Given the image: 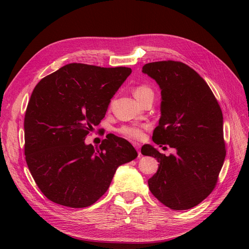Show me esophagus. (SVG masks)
I'll return each mask as SVG.
<instances>
[{"mask_svg":"<svg viewBox=\"0 0 249 249\" xmlns=\"http://www.w3.org/2000/svg\"><path fill=\"white\" fill-rule=\"evenodd\" d=\"M133 146H134L135 149L138 151V156L140 158V155H141V153H140V151H139V149H140V144H139V143L134 142V143H133Z\"/></svg>","mask_w":249,"mask_h":249,"instance_id":"34e87169","label":"esophagus"}]
</instances>
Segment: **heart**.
<instances>
[{"instance_id": "1", "label": "heart", "mask_w": 249, "mask_h": 249, "mask_svg": "<svg viewBox=\"0 0 249 249\" xmlns=\"http://www.w3.org/2000/svg\"><path fill=\"white\" fill-rule=\"evenodd\" d=\"M133 95L141 103V101L146 97L153 96V90L146 85H140L134 89ZM118 132L126 138L140 140L144 136V127L136 125H125L118 129Z\"/></svg>"}]
</instances>
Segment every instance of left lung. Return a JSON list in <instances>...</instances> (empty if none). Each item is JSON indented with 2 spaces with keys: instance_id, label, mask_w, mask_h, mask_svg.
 Returning <instances> with one entry per match:
<instances>
[{
  "instance_id": "1",
  "label": "left lung",
  "mask_w": 249,
  "mask_h": 249,
  "mask_svg": "<svg viewBox=\"0 0 249 249\" xmlns=\"http://www.w3.org/2000/svg\"><path fill=\"white\" fill-rule=\"evenodd\" d=\"M142 72L161 89V116L152 140L177 150L166 156L149 144L142 146L143 155L160 162L148 187L172 210H188L205 200L217 184L226 155L223 115L210 87L189 65L155 61L143 65Z\"/></svg>"
}]
</instances>
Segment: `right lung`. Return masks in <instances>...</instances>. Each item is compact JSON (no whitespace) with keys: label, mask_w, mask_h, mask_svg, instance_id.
Segmentation results:
<instances>
[{"label":"right lung","mask_w":249,"mask_h":249,"mask_svg":"<svg viewBox=\"0 0 249 249\" xmlns=\"http://www.w3.org/2000/svg\"><path fill=\"white\" fill-rule=\"evenodd\" d=\"M131 72L70 63L36 85L24 119L25 159L48 200L71 208L93 205L118 166L137 158L131 143L115 135L98 147L85 143Z\"/></svg>","instance_id":"add662e5"}]
</instances>
